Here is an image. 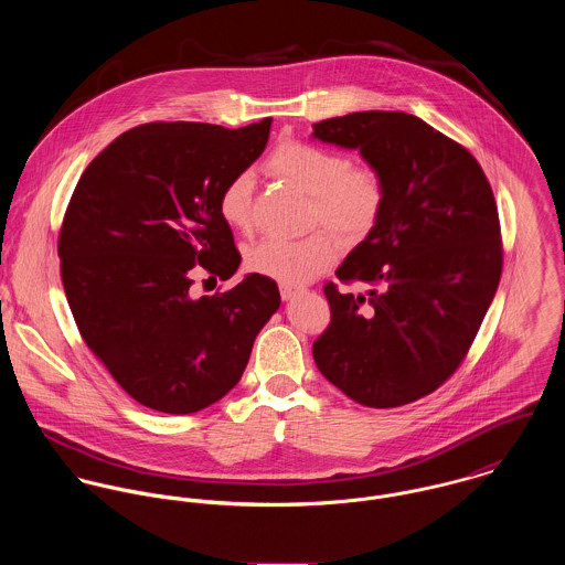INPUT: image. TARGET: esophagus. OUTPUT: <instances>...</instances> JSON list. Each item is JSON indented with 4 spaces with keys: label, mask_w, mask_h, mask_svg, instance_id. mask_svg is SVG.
<instances>
[{
    "label": "esophagus",
    "mask_w": 565,
    "mask_h": 565,
    "mask_svg": "<svg viewBox=\"0 0 565 565\" xmlns=\"http://www.w3.org/2000/svg\"><path fill=\"white\" fill-rule=\"evenodd\" d=\"M296 294H300L298 287H294V285H280V298H282V300H291Z\"/></svg>",
    "instance_id": "obj_1"
}]
</instances>
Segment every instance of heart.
Returning a JSON list of instances; mask_svg holds the SVG:
<instances>
[{
	"label": "heart",
	"mask_w": 565,
	"mask_h": 565,
	"mask_svg": "<svg viewBox=\"0 0 565 565\" xmlns=\"http://www.w3.org/2000/svg\"><path fill=\"white\" fill-rule=\"evenodd\" d=\"M267 167L311 195V226L322 224L345 242H361L381 222L387 184L372 164H352L345 154L316 143L285 141L274 150ZM252 173L239 171L220 193V215L235 231L252 226ZM339 252L341 245L326 231L302 239L265 237L245 252V265L282 285H302L328 269Z\"/></svg>",
	"instance_id": "1"
}]
</instances>
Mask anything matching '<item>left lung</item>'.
I'll return each mask as SVG.
<instances>
[{"label": "left lung", "mask_w": 565, "mask_h": 565, "mask_svg": "<svg viewBox=\"0 0 565 565\" xmlns=\"http://www.w3.org/2000/svg\"><path fill=\"white\" fill-rule=\"evenodd\" d=\"M313 137L359 150L387 184L381 222L334 271L370 289L323 287L330 323L313 359L354 403H413L457 372L495 296L502 239L489 180L463 146L401 110L323 119Z\"/></svg>", "instance_id": "8db88e82"}]
</instances>
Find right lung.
Returning <instances> with one entry per match:
<instances>
[{
  "label": "right lung",
  "instance_id": "1",
  "mask_svg": "<svg viewBox=\"0 0 565 565\" xmlns=\"http://www.w3.org/2000/svg\"><path fill=\"white\" fill-rule=\"evenodd\" d=\"M269 126L143 124L76 184L58 237L67 302L90 352L148 408L184 415L224 398L280 307L260 274L224 294L191 291L193 269L228 280L242 263L220 193L263 154Z\"/></svg>",
  "mask_w": 565,
  "mask_h": 565
}]
</instances>
